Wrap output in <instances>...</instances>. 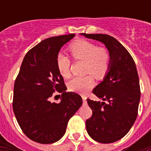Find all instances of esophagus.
<instances>
[{"mask_svg":"<svg viewBox=\"0 0 151 151\" xmlns=\"http://www.w3.org/2000/svg\"><path fill=\"white\" fill-rule=\"evenodd\" d=\"M82 99H83V103H84V104H86V103H87V100H86L87 98H86L85 96H82Z\"/></svg>","mask_w":151,"mask_h":151,"instance_id":"34e87169","label":"esophagus"}]
</instances>
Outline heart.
I'll use <instances>...</instances> for the list:
<instances>
[{"label":"heart","instance_id":"b5f03b06","mask_svg":"<svg viewBox=\"0 0 151 151\" xmlns=\"http://www.w3.org/2000/svg\"><path fill=\"white\" fill-rule=\"evenodd\" d=\"M70 51L74 59L85 62V71L86 73H91L97 79H100L107 73L110 67V56L106 48L97 47L96 44L88 41L78 40L71 44ZM56 66L63 77H69L70 60L66 55L62 52L58 54ZM91 76L88 74L84 77L73 78L68 82L69 89L72 92L85 94L94 85V80Z\"/></svg>","mask_w":151,"mask_h":151}]
</instances>
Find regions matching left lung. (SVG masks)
<instances>
[{
  "label": "left lung",
  "mask_w": 151,
  "mask_h": 151,
  "mask_svg": "<svg viewBox=\"0 0 151 151\" xmlns=\"http://www.w3.org/2000/svg\"><path fill=\"white\" fill-rule=\"evenodd\" d=\"M81 35L104 44L110 56L107 73L92 91L103 102L87 99L92 116L86 121V129L99 143H114L129 132L138 114L140 87L136 64L114 37L100 34Z\"/></svg>",
  "instance_id": "1"
}]
</instances>
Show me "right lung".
<instances>
[{
  "label": "right lung",
  "instance_id": "1",
  "mask_svg": "<svg viewBox=\"0 0 151 151\" xmlns=\"http://www.w3.org/2000/svg\"><path fill=\"white\" fill-rule=\"evenodd\" d=\"M74 36L52 37L34 46L25 55L15 79L13 111L25 135L37 143L48 144L59 140L69 120L82 105L79 95L66 92L56 66L60 48ZM56 92L62 93L61 101L52 103L50 97Z\"/></svg>",
  "mask_w": 151,
  "mask_h": 151
}]
</instances>
